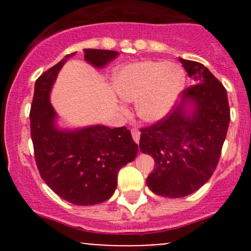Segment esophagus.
Here are the masks:
<instances>
[{
    "label": "esophagus",
    "mask_w": 251,
    "mask_h": 251,
    "mask_svg": "<svg viewBox=\"0 0 251 251\" xmlns=\"http://www.w3.org/2000/svg\"><path fill=\"white\" fill-rule=\"evenodd\" d=\"M131 133H132V137H133L134 142H135V143H139V139H140V132H139V129L132 128V129H131Z\"/></svg>",
    "instance_id": "obj_1"
}]
</instances>
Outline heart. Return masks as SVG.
<instances>
[{
  "label": "heart",
  "instance_id": "obj_1",
  "mask_svg": "<svg viewBox=\"0 0 251 251\" xmlns=\"http://www.w3.org/2000/svg\"><path fill=\"white\" fill-rule=\"evenodd\" d=\"M113 82L123 100H137L138 116L155 123L177 101L184 86V71L176 63L148 60L123 67L114 74Z\"/></svg>",
  "mask_w": 251,
  "mask_h": 251
}]
</instances>
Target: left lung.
Returning a JSON list of instances; mask_svg holds the SVG:
<instances>
[{
  "mask_svg": "<svg viewBox=\"0 0 251 251\" xmlns=\"http://www.w3.org/2000/svg\"><path fill=\"white\" fill-rule=\"evenodd\" d=\"M195 85L163 119L140 129L139 148L155 168L146 179L155 195L185 197L210 179L217 168L230 122L226 91L200 62L179 59ZM189 103L192 112L186 111Z\"/></svg>",
  "mask_w": 251,
  "mask_h": 251,
  "instance_id": "1",
  "label": "left lung"
}]
</instances>
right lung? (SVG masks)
Listing matches in <instances>:
<instances>
[{"label": "right lung", "instance_id": "obj_1", "mask_svg": "<svg viewBox=\"0 0 251 251\" xmlns=\"http://www.w3.org/2000/svg\"><path fill=\"white\" fill-rule=\"evenodd\" d=\"M74 54L66 55L36 80L29 113L30 135L42 179L65 201L85 206L112 197L118 172L134 159L138 145L125 126L97 125L76 131L56 128L50 93L59 71ZM118 55L116 50H85V60L96 67H103Z\"/></svg>", "mask_w": 251, "mask_h": 251}]
</instances>
